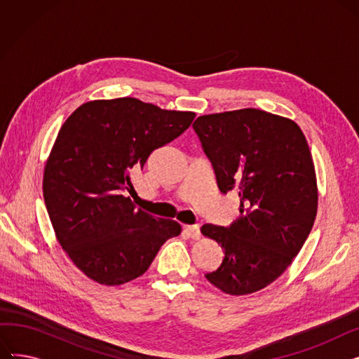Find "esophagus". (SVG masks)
Wrapping results in <instances>:
<instances>
[{
	"instance_id": "1",
	"label": "esophagus",
	"mask_w": 359,
	"mask_h": 359,
	"mask_svg": "<svg viewBox=\"0 0 359 359\" xmlns=\"http://www.w3.org/2000/svg\"><path fill=\"white\" fill-rule=\"evenodd\" d=\"M183 231H184L186 236H189V237L194 238V240L201 238V229H199V225H184Z\"/></svg>"
}]
</instances>
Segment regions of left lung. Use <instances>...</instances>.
<instances>
[{
    "label": "left lung",
    "mask_w": 359,
    "mask_h": 359,
    "mask_svg": "<svg viewBox=\"0 0 359 359\" xmlns=\"http://www.w3.org/2000/svg\"><path fill=\"white\" fill-rule=\"evenodd\" d=\"M194 129L218 189L238 194L241 214L229 227L202 225L224 249L205 278L225 294L256 292L285 272L313 229L318 195L307 140L294 121L259 109L199 116Z\"/></svg>",
    "instance_id": "left-lung-1"
}]
</instances>
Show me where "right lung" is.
Here are the masks:
<instances>
[{
  "mask_svg": "<svg viewBox=\"0 0 359 359\" xmlns=\"http://www.w3.org/2000/svg\"><path fill=\"white\" fill-rule=\"evenodd\" d=\"M194 119V111L121 97L81 104L60 129L45 165L43 198L56 238L90 279L126 284L180 234L179 222L144 212L126 191L130 173Z\"/></svg>",
  "mask_w": 359,
  "mask_h": 359,
  "instance_id": "add662e5",
  "label": "right lung"
}]
</instances>
